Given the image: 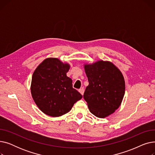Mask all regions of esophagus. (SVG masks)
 I'll use <instances>...</instances> for the list:
<instances>
[{"label": "esophagus", "instance_id": "esophagus-1", "mask_svg": "<svg viewBox=\"0 0 155 155\" xmlns=\"http://www.w3.org/2000/svg\"><path fill=\"white\" fill-rule=\"evenodd\" d=\"M78 91H79V92L82 94V95H84V89L83 88H80L79 90H78Z\"/></svg>", "mask_w": 155, "mask_h": 155}]
</instances>
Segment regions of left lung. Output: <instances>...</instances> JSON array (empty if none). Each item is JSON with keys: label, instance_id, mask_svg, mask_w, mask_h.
<instances>
[{"label": "left lung", "instance_id": "8db88e82", "mask_svg": "<svg viewBox=\"0 0 155 155\" xmlns=\"http://www.w3.org/2000/svg\"><path fill=\"white\" fill-rule=\"evenodd\" d=\"M88 85L84 98L89 110L97 117L104 118L117 110L125 92V82L120 70L109 61H99L85 64Z\"/></svg>", "mask_w": 155, "mask_h": 155}]
</instances>
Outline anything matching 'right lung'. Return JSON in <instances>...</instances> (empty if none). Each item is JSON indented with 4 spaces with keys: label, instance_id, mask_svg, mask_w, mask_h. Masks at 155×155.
Wrapping results in <instances>:
<instances>
[{
    "label": "right lung",
    "instance_id": "right-lung-1",
    "mask_svg": "<svg viewBox=\"0 0 155 155\" xmlns=\"http://www.w3.org/2000/svg\"><path fill=\"white\" fill-rule=\"evenodd\" d=\"M70 65L58 58L45 60L36 68L31 81L32 97L43 112L52 117L68 112L82 98L73 88L72 80L67 76Z\"/></svg>",
    "mask_w": 155,
    "mask_h": 155
}]
</instances>
